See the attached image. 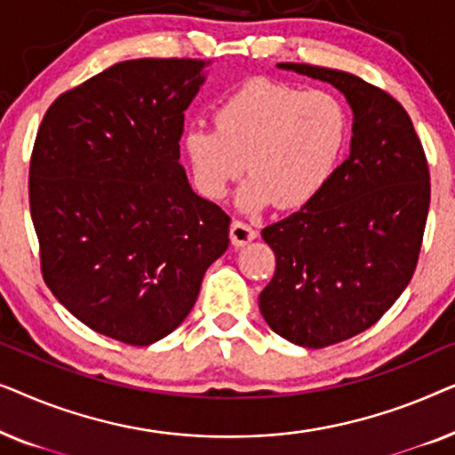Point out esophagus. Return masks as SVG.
<instances>
[{"instance_id":"1","label":"esophagus","mask_w":455,"mask_h":455,"mask_svg":"<svg viewBox=\"0 0 455 455\" xmlns=\"http://www.w3.org/2000/svg\"><path fill=\"white\" fill-rule=\"evenodd\" d=\"M254 238H257V229L252 226L238 220L232 221V226H229V240H232L234 246H246Z\"/></svg>"}]
</instances>
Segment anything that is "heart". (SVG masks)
<instances>
[{"label": "heart", "instance_id": "1", "mask_svg": "<svg viewBox=\"0 0 455 455\" xmlns=\"http://www.w3.org/2000/svg\"><path fill=\"white\" fill-rule=\"evenodd\" d=\"M215 130L190 126L182 153L192 184L204 198H223L246 172L238 204L257 211L275 203L294 211L331 184L350 145L346 105L327 91H302L252 78L213 109Z\"/></svg>", "mask_w": 455, "mask_h": 455}]
</instances>
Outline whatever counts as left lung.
<instances>
[{"label":"left lung","instance_id":"obj_1","mask_svg":"<svg viewBox=\"0 0 455 455\" xmlns=\"http://www.w3.org/2000/svg\"><path fill=\"white\" fill-rule=\"evenodd\" d=\"M277 68L335 86L354 116L350 155L331 184L260 234L277 260L260 315L283 339L316 350L366 331L406 290L431 184L412 120L394 97L331 68Z\"/></svg>","mask_w":455,"mask_h":455}]
</instances>
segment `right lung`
<instances>
[{"instance_id":"1","label":"right lung","mask_w":455,"mask_h":455,"mask_svg":"<svg viewBox=\"0 0 455 455\" xmlns=\"http://www.w3.org/2000/svg\"><path fill=\"white\" fill-rule=\"evenodd\" d=\"M211 60H128L47 109L30 159L43 277L92 331L164 339L229 244V217L180 164L184 111Z\"/></svg>"}]
</instances>
